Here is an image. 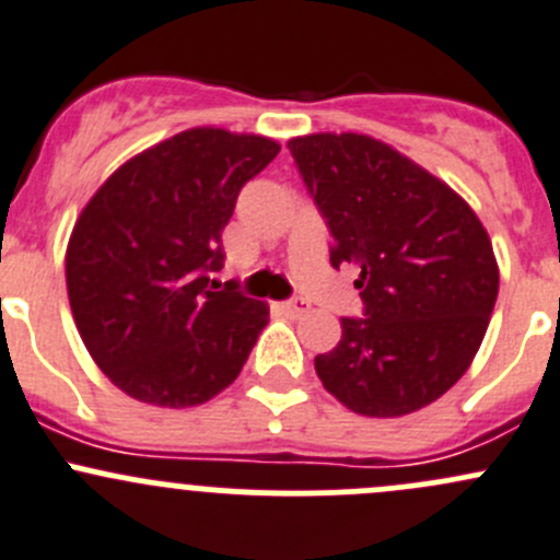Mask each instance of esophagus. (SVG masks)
Returning <instances> with one entry per match:
<instances>
[{
	"label": "esophagus",
	"mask_w": 560,
	"mask_h": 560,
	"mask_svg": "<svg viewBox=\"0 0 560 560\" xmlns=\"http://www.w3.org/2000/svg\"><path fill=\"white\" fill-rule=\"evenodd\" d=\"M281 312H284L287 316H292V319H298V316L308 314V303L306 301H287V303H281Z\"/></svg>",
	"instance_id": "obj_1"
}]
</instances>
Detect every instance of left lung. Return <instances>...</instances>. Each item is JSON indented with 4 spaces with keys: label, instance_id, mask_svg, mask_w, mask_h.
I'll list each match as a JSON object with an SVG mask.
<instances>
[{
    "label": "left lung",
    "instance_id": "left-lung-1",
    "mask_svg": "<svg viewBox=\"0 0 560 560\" xmlns=\"http://www.w3.org/2000/svg\"><path fill=\"white\" fill-rule=\"evenodd\" d=\"M292 156L332 235L330 262L360 270L365 319L316 354L322 385L363 417H404L471 365L495 298L488 230L442 178L358 132L292 138Z\"/></svg>",
    "mask_w": 560,
    "mask_h": 560
}]
</instances>
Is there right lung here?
<instances>
[{"instance_id": "add662e5", "label": "right lung", "mask_w": 560, "mask_h": 560, "mask_svg": "<svg viewBox=\"0 0 560 560\" xmlns=\"http://www.w3.org/2000/svg\"><path fill=\"white\" fill-rule=\"evenodd\" d=\"M281 151L262 135L195 127L124 162L94 191L67 244L72 319L100 371L165 409L211 400L238 380L268 325L222 268L241 186Z\"/></svg>"}]
</instances>
